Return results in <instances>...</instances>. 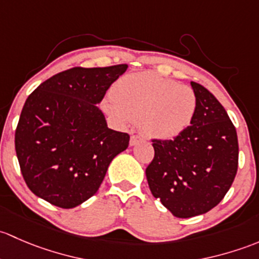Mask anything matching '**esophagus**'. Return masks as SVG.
Listing matches in <instances>:
<instances>
[{"mask_svg":"<svg viewBox=\"0 0 259 259\" xmlns=\"http://www.w3.org/2000/svg\"><path fill=\"white\" fill-rule=\"evenodd\" d=\"M141 141H142V138H141L140 136H132L130 140V146H136L137 143H140Z\"/></svg>","mask_w":259,"mask_h":259,"instance_id":"34e87169","label":"esophagus"}]
</instances>
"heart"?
<instances>
[{"mask_svg": "<svg viewBox=\"0 0 259 259\" xmlns=\"http://www.w3.org/2000/svg\"><path fill=\"white\" fill-rule=\"evenodd\" d=\"M119 124L140 121L151 140L172 141L189 128L197 112L193 90L151 72L122 77L103 102Z\"/></svg>", "mask_w": 259, "mask_h": 259, "instance_id": "b5f03b06", "label": "heart"}]
</instances>
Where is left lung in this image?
<instances>
[{
  "instance_id": "1",
  "label": "left lung",
  "mask_w": 259,
  "mask_h": 259,
  "mask_svg": "<svg viewBox=\"0 0 259 259\" xmlns=\"http://www.w3.org/2000/svg\"><path fill=\"white\" fill-rule=\"evenodd\" d=\"M197 112L189 128L172 141H153L146 177L154 198L175 217L203 214L231 188L238 168V138L225 107L196 82Z\"/></svg>"
}]
</instances>
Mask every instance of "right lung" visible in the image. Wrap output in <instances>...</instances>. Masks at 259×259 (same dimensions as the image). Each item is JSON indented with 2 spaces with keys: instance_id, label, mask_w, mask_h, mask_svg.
Here are the masks:
<instances>
[{
  "instance_id": "1",
  "label": "right lung",
  "mask_w": 259,
  "mask_h": 259,
  "mask_svg": "<svg viewBox=\"0 0 259 259\" xmlns=\"http://www.w3.org/2000/svg\"><path fill=\"white\" fill-rule=\"evenodd\" d=\"M127 65L60 72L28 96L15 135L23 180L39 198L73 208L100 188L130 136L108 128L98 103Z\"/></svg>"
}]
</instances>
